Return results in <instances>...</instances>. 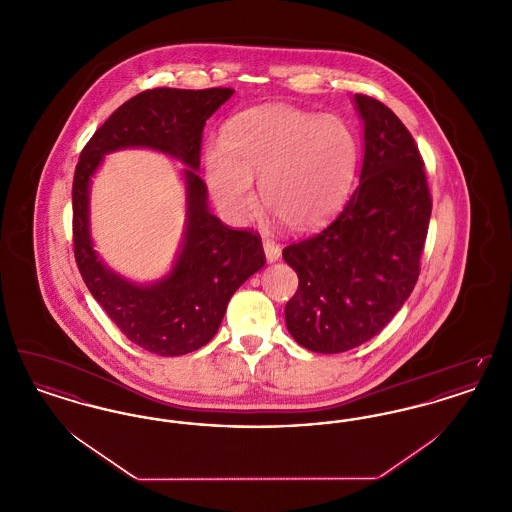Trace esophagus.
Returning <instances> with one entry per match:
<instances>
[{
  "label": "esophagus",
  "instance_id": "1",
  "mask_svg": "<svg viewBox=\"0 0 512 512\" xmlns=\"http://www.w3.org/2000/svg\"><path fill=\"white\" fill-rule=\"evenodd\" d=\"M263 247H265V255H267L268 263H274V261L280 259V253H282L280 245L274 244L272 240L265 238V240H263Z\"/></svg>",
  "mask_w": 512,
  "mask_h": 512
}]
</instances>
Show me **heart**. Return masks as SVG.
Wrapping results in <instances>:
<instances>
[{
  "mask_svg": "<svg viewBox=\"0 0 512 512\" xmlns=\"http://www.w3.org/2000/svg\"><path fill=\"white\" fill-rule=\"evenodd\" d=\"M357 140L336 115L284 103L238 113L222 130V146L203 157L207 188L228 219H251L261 201L290 230H311L330 219L351 188Z\"/></svg>",
  "mask_w": 512,
  "mask_h": 512,
  "instance_id": "heart-1",
  "label": "heart"
}]
</instances>
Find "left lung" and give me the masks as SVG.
I'll list each match as a JSON object with an SVG mask.
<instances>
[{
    "mask_svg": "<svg viewBox=\"0 0 512 512\" xmlns=\"http://www.w3.org/2000/svg\"><path fill=\"white\" fill-rule=\"evenodd\" d=\"M353 101L365 126L359 186L338 219L282 251L299 278L286 326L315 353L359 347L397 315L418 280L432 215L411 132L382 101Z\"/></svg>",
    "mask_w": 512,
    "mask_h": 512,
    "instance_id": "1",
    "label": "left lung"
}]
</instances>
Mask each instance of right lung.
Instances as JSON below:
<instances>
[{
  "instance_id": "add662e5",
  "label": "right lung",
  "mask_w": 512,
  "mask_h": 512,
  "mask_svg": "<svg viewBox=\"0 0 512 512\" xmlns=\"http://www.w3.org/2000/svg\"><path fill=\"white\" fill-rule=\"evenodd\" d=\"M232 88L147 90L103 122L82 149L73 184L74 257L94 299L122 334L161 357L186 355L213 340L228 301L265 265L261 238L224 226L207 205L199 178L201 134ZM147 146L187 165V228L172 272L153 285H136L107 268L89 234V184L107 152Z\"/></svg>"
}]
</instances>
